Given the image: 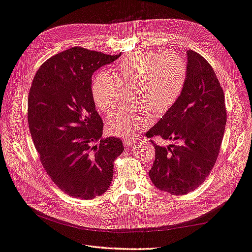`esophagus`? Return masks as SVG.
<instances>
[{
	"instance_id": "obj_1",
	"label": "esophagus",
	"mask_w": 252,
	"mask_h": 252,
	"mask_svg": "<svg viewBox=\"0 0 252 252\" xmlns=\"http://www.w3.org/2000/svg\"><path fill=\"white\" fill-rule=\"evenodd\" d=\"M124 144L126 146H133V145L137 144V141L132 140V139H125L124 140Z\"/></svg>"
}]
</instances>
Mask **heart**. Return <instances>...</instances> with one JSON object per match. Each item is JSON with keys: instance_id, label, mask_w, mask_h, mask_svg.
Masks as SVG:
<instances>
[{"instance_id": "1", "label": "heart", "mask_w": 252, "mask_h": 252, "mask_svg": "<svg viewBox=\"0 0 252 252\" xmlns=\"http://www.w3.org/2000/svg\"><path fill=\"white\" fill-rule=\"evenodd\" d=\"M113 75L101 72L92 83L94 104L108 113L121 104L122 85L134 87L133 100L138 106L114 111L106 120L109 133L132 138L153 122L154 114H166L185 90L188 64L175 52L142 51L115 63Z\"/></svg>"}]
</instances>
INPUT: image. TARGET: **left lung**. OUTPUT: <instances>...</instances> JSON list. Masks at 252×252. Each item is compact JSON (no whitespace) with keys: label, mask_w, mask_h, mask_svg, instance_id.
Segmentation results:
<instances>
[{"label":"left lung","mask_w":252,"mask_h":252,"mask_svg":"<svg viewBox=\"0 0 252 252\" xmlns=\"http://www.w3.org/2000/svg\"><path fill=\"white\" fill-rule=\"evenodd\" d=\"M188 79L175 106L146 132L175 144L153 145L148 172L154 186L173 195L194 191L215 164L225 132V95L212 66L198 53L187 52Z\"/></svg>","instance_id":"obj_1"}]
</instances>
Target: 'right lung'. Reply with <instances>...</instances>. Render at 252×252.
<instances>
[{
  "instance_id": "right-lung-1",
  "label": "right lung",
  "mask_w": 252,
  "mask_h": 252,
  "mask_svg": "<svg viewBox=\"0 0 252 252\" xmlns=\"http://www.w3.org/2000/svg\"><path fill=\"white\" fill-rule=\"evenodd\" d=\"M75 46L39 67L29 93V126L42 165L65 194L92 199L110 187L121 139L103 138L92 96V75L117 60Z\"/></svg>"
}]
</instances>
